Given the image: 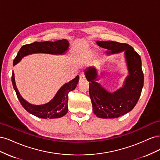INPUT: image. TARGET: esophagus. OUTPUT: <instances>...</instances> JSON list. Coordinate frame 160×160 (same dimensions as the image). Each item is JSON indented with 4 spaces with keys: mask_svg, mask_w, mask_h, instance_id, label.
<instances>
[{
    "mask_svg": "<svg viewBox=\"0 0 160 160\" xmlns=\"http://www.w3.org/2000/svg\"><path fill=\"white\" fill-rule=\"evenodd\" d=\"M85 80V76L84 73H81L79 75V81H83Z\"/></svg>",
    "mask_w": 160,
    "mask_h": 160,
    "instance_id": "34e87169",
    "label": "esophagus"
}]
</instances>
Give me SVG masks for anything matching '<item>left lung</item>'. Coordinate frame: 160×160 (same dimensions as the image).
<instances>
[{"mask_svg":"<svg viewBox=\"0 0 160 160\" xmlns=\"http://www.w3.org/2000/svg\"><path fill=\"white\" fill-rule=\"evenodd\" d=\"M97 43L109 50L108 53L125 51L129 74L123 88L114 93H109L97 83L98 74L94 67H89L85 72L86 78L89 81V96L95 115L100 118H117L132 111L141 95L144 79L141 57L127 43L110 41Z\"/></svg>","mask_w":160,"mask_h":160,"instance_id":"8db88e82","label":"left lung"}]
</instances>
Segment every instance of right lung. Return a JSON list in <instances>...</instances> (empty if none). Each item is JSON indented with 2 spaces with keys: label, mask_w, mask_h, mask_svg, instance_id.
I'll use <instances>...</instances> for the list:
<instances>
[{
  "label": "right lung",
  "mask_w": 160,
  "mask_h": 160,
  "mask_svg": "<svg viewBox=\"0 0 160 160\" xmlns=\"http://www.w3.org/2000/svg\"><path fill=\"white\" fill-rule=\"evenodd\" d=\"M69 47V42L65 39L59 40L55 42H35L31 44L23 45L17 53L13 61V65L20 61L23 57L35 52L49 53V54H62ZM12 83L16 92L17 98L22 107L28 113L36 117L42 119L59 118L66 115L68 111V94L70 91L74 90L79 81V75L75 79L65 83L58 91L56 95L51 101L44 105H32L24 99L17 88L14 80V72L12 74Z\"/></svg>",
  "instance_id": "right-lung-1"
}]
</instances>
